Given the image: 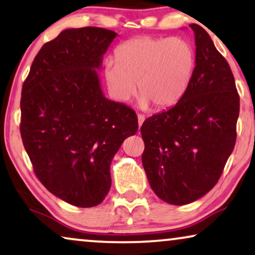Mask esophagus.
<instances>
[{
    "mask_svg": "<svg viewBox=\"0 0 255 255\" xmlns=\"http://www.w3.org/2000/svg\"><path fill=\"white\" fill-rule=\"evenodd\" d=\"M137 120H138V127L141 128L142 124L144 123V120H145V117L143 116V114H138V116H137Z\"/></svg>",
    "mask_w": 255,
    "mask_h": 255,
    "instance_id": "34e87169",
    "label": "esophagus"
}]
</instances>
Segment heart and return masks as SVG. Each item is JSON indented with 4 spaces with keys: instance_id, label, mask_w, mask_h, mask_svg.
Wrapping results in <instances>:
<instances>
[{
    "instance_id": "obj_1",
    "label": "heart",
    "mask_w": 255,
    "mask_h": 255,
    "mask_svg": "<svg viewBox=\"0 0 255 255\" xmlns=\"http://www.w3.org/2000/svg\"><path fill=\"white\" fill-rule=\"evenodd\" d=\"M195 51L191 42L178 37L129 39L116 49V59L104 61L107 89L117 102L128 103L137 89L139 106H174L187 92L195 71Z\"/></svg>"
}]
</instances>
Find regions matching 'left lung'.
Wrapping results in <instances>:
<instances>
[{
  "label": "left lung",
  "instance_id": "obj_1",
  "mask_svg": "<svg viewBox=\"0 0 255 255\" xmlns=\"http://www.w3.org/2000/svg\"><path fill=\"white\" fill-rule=\"evenodd\" d=\"M195 35V71L187 92L173 107L141 127L142 163L155 194L182 206L216 185L236 143L239 96L227 60L210 35L191 24Z\"/></svg>",
  "mask_w": 255,
  "mask_h": 255
}]
</instances>
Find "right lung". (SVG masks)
Masks as SVG:
<instances>
[{"mask_svg": "<svg viewBox=\"0 0 255 255\" xmlns=\"http://www.w3.org/2000/svg\"><path fill=\"white\" fill-rule=\"evenodd\" d=\"M116 32L63 30L42 46L23 84L20 135L41 184L73 206L90 208L111 188L110 166L137 118L104 96L98 70Z\"/></svg>", "mask_w": 255, "mask_h": 255, "instance_id": "add662e5", "label": "right lung"}]
</instances>
